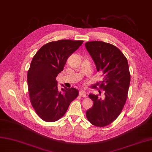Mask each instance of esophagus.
<instances>
[{
	"label": "esophagus",
	"mask_w": 152,
	"mask_h": 152,
	"mask_svg": "<svg viewBox=\"0 0 152 152\" xmlns=\"http://www.w3.org/2000/svg\"><path fill=\"white\" fill-rule=\"evenodd\" d=\"M80 96L81 97H86V94L85 92H83V91H80L79 93Z\"/></svg>",
	"instance_id": "obj_1"
}]
</instances>
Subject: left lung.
I'll return each instance as SVG.
<instances>
[{"label":"left lung","instance_id":"8db88e82","mask_svg":"<svg viewBox=\"0 0 152 152\" xmlns=\"http://www.w3.org/2000/svg\"><path fill=\"white\" fill-rule=\"evenodd\" d=\"M85 47L95 62L97 71L103 72L99 88L104 90V99L90 94L94 105L86 111L90 123L102 127L110 125L122 112L126 102L131 81L127 58L118 48L102 41H90Z\"/></svg>","mask_w":152,"mask_h":152}]
</instances>
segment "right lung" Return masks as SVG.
Wrapping results in <instances>:
<instances>
[{"label": "right lung", "mask_w": 152, "mask_h": 152, "mask_svg": "<svg viewBox=\"0 0 152 152\" xmlns=\"http://www.w3.org/2000/svg\"><path fill=\"white\" fill-rule=\"evenodd\" d=\"M83 41L62 39L42 46L34 55L27 72L31 104L39 117L47 122L58 120L78 95L75 88L58 89L56 77L64 70L68 57Z\"/></svg>", "instance_id": "add662e5"}]
</instances>
